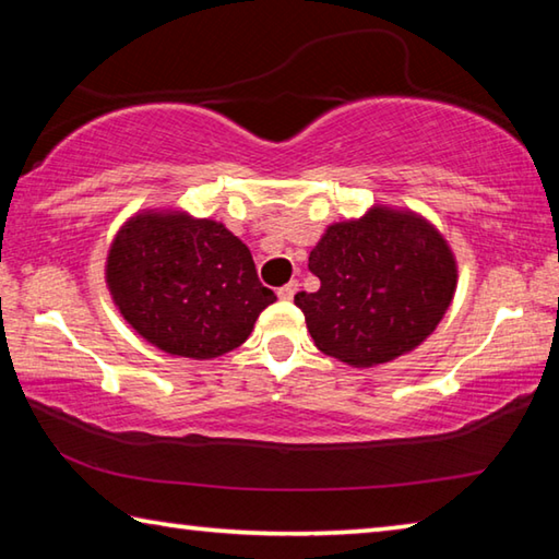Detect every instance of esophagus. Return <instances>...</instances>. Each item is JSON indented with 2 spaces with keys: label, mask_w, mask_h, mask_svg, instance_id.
Instances as JSON below:
<instances>
[{
  "label": "esophagus",
  "mask_w": 559,
  "mask_h": 559,
  "mask_svg": "<svg viewBox=\"0 0 559 559\" xmlns=\"http://www.w3.org/2000/svg\"><path fill=\"white\" fill-rule=\"evenodd\" d=\"M296 290H298V281H290V283H286V286L278 288V298L281 300H293V296H296Z\"/></svg>",
  "instance_id": "esophagus-1"
}]
</instances>
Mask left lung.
<instances>
[{"instance_id": "8db88e82", "label": "left lung", "mask_w": 559, "mask_h": 559, "mask_svg": "<svg viewBox=\"0 0 559 559\" xmlns=\"http://www.w3.org/2000/svg\"><path fill=\"white\" fill-rule=\"evenodd\" d=\"M316 293H296L320 353L377 367L412 353L447 313L459 269L441 231L412 210L374 204L330 224L308 257Z\"/></svg>"}]
</instances>
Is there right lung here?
<instances>
[{
	"instance_id": "add662e5",
	"label": "right lung",
	"mask_w": 559,
	"mask_h": 559,
	"mask_svg": "<svg viewBox=\"0 0 559 559\" xmlns=\"http://www.w3.org/2000/svg\"><path fill=\"white\" fill-rule=\"evenodd\" d=\"M106 283L140 337L192 359L219 357L246 343L261 310L276 300L239 236L182 210L130 216L110 243Z\"/></svg>"
}]
</instances>
